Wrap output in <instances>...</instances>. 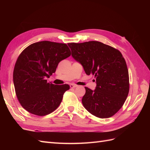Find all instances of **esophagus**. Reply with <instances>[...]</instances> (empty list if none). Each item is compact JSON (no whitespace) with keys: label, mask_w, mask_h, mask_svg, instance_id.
I'll use <instances>...</instances> for the list:
<instances>
[{"label":"esophagus","mask_w":150,"mask_h":150,"mask_svg":"<svg viewBox=\"0 0 150 150\" xmlns=\"http://www.w3.org/2000/svg\"><path fill=\"white\" fill-rule=\"evenodd\" d=\"M70 87H71V88H76V87H78V85L74 84H70Z\"/></svg>","instance_id":"1"}]
</instances>
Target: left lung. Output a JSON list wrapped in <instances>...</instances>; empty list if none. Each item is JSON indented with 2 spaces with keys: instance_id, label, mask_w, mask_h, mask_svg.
<instances>
[{
  "instance_id": "obj_1",
  "label": "left lung",
  "mask_w": 150,
  "mask_h": 150,
  "mask_svg": "<svg viewBox=\"0 0 150 150\" xmlns=\"http://www.w3.org/2000/svg\"><path fill=\"white\" fill-rule=\"evenodd\" d=\"M72 57L87 75L96 78L94 90L85 87L84 107L93 115L108 118L123 105L129 89L126 61L120 51L98 41L68 43Z\"/></svg>"
}]
</instances>
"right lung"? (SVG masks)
Returning a JSON list of instances; mask_svg holds the SVG:
<instances>
[{"label":"right lung","mask_w":150,"mask_h":150,"mask_svg":"<svg viewBox=\"0 0 150 150\" xmlns=\"http://www.w3.org/2000/svg\"><path fill=\"white\" fill-rule=\"evenodd\" d=\"M71 56L66 44L51 41L30 44L18 57L13 72L17 98L21 106L33 115L45 116L59 106L68 84L47 82L59 62Z\"/></svg>","instance_id":"add662e5"}]
</instances>
